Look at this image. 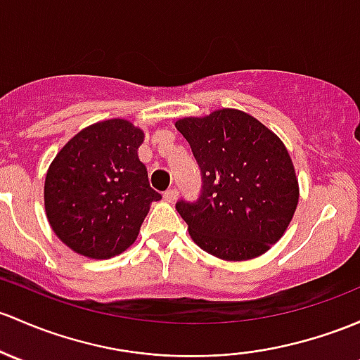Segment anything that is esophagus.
I'll return each mask as SVG.
<instances>
[{"instance_id":"34e87169","label":"esophagus","mask_w":360,"mask_h":360,"mask_svg":"<svg viewBox=\"0 0 360 360\" xmlns=\"http://www.w3.org/2000/svg\"><path fill=\"white\" fill-rule=\"evenodd\" d=\"M177 195H179V191H177L176 188H169V190L164 193V198L167 200V202H174V200L177 198Z\"/></svg>"}]
</instances>
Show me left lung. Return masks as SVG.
<instances>
[{"label":"left lung","mask_w":360,"mask_h":360,"mask_svg":"<svg viewBox=\"0 0 360 360\" xmlns=\"http://www.w3.org/2000/svg\"><path fill=\"white\" fill-rule=\"evenodd\" d=\"M202 174L195 202L176 209L196 245L224 260H247L274 245L298 203L293 164L281 139L248 113L222 108L181 119Z\"/></svg>","instance_id":"obj_1"}]
</instances>
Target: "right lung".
<instances>
[{"label": "right lung", "instance_id": "obj_1", "mask_svg": "<svg viewBox=\"0 0 360 360\" xmlns=\"http://www.w3.org/2000/svg\"><path fill=\"white\" fill-rule=\"evenodd\" d=\"M141 129L122 119L93 124L56 155L44 181V207L56 236L91 259L134 243L150 203L162 198L139 160Z\"/></svg>", "mask_w": 360, "mask_h": 360}]
</instances>
